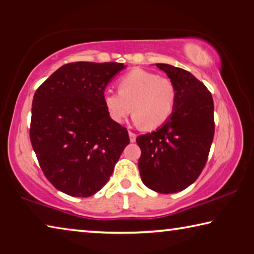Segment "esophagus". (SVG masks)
<instances>
[{"instance_id":"esophagus-1","label":"esophagus","mask_w":254,"mask_h":254,"mask_svg":"<svg viewBox=\"0 0 254 254\" xmlns=\"http://www.w3.org/2000/svg\"><path fill=\"white\" fill-rule=\"evenodd\" d=\"M128 136H130V141H131V142H134L135 139H136V135L134 134V133L131 132V131H128Z\"/></svg>"}]
</instances>
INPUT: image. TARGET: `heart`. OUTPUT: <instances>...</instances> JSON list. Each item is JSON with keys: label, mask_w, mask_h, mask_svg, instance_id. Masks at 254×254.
<instances>
[{"label": "heart", "mask_w": 254, "mask_h": 254, "mask_svg": "<svg viewBox=\"0 0 254 254\" xmlns=\"http://www.w3.org/2000/svg\"><path fill=\"white\" fill-rule=\"evenodd\" d=\"M119 93H105L103 102L111 120L126 122L131 112L134 122L145 130L163 126L173 115L177 89L174 81L156 72L134 68L118 81Z\"/></svg>", "instance_id": "obj_1"}]
</instances>
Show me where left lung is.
Instances as JSON below:
<instances>
[{
    "label": "left lung",
    "mask_w": 254,
    "mask_h": 254,
    "mask_svg": "<svg viewBox=\"0 0 254 254\" xmlns=\"http://www.w3.org/2000/svg\"><path fill=\"white\" fill-rule=\"evenodd\" d=\"M174 81L173 115L156 131L136 137L143 184L161 194L182 191L203 170L214 137V103L206 86L182 68L156 64Z\"/></svg>",
    "instance_id": "left-lung-1"
}]
</instances>
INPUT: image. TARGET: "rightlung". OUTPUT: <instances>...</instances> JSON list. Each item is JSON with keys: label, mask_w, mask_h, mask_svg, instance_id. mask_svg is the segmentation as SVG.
I'll return each mask as SVG.
<instances>
[{"label": "right lung", "mask_w": 254, "mask_h": 254, "mask_svg": "<svg viewBox=\"0 0 254 254\" xmlns=\"http://www.w3.org/2000/svg\"><path fill=\"white\" fill-rule=\"evenodd\" d=\"M127 66L77 62L56 70L32 101L30 140L47 179L65 194L88 197L109 182L124 148L126 127L103 102L106 86Z\"/></svg>", "instance_id": "add662e5"}]
</instances>
